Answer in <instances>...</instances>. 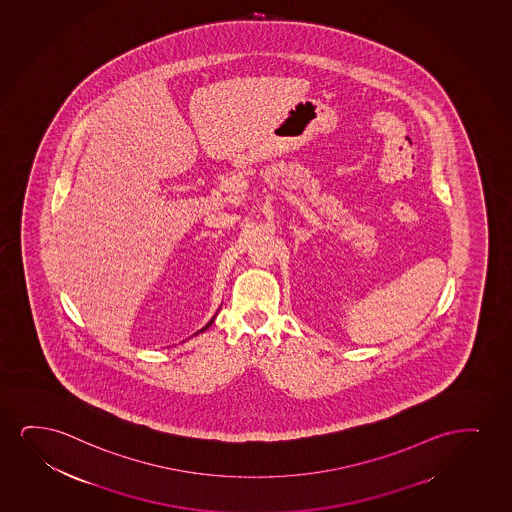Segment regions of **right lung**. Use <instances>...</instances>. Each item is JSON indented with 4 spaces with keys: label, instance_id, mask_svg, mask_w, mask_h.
<instances>
[{
    "label": "right lung",
    "instance_id": "right-lung-1",
    "mask_svg": "<svg viewBox=\"0 0 512 512\" xmlns=\"http://www.w3.org/2000/svg\"><path fill=\"white\" fill-rule=\"evenodd\" d=\"M213 323V319L212 321H210V323H206V326H203V328H201L200 332H205L206 328H208V326L212 325ZM200 332H196V333H200Z\"/></svg>",
    "mask_w": 512,
    "mask_h": 512
}]
</instances>
